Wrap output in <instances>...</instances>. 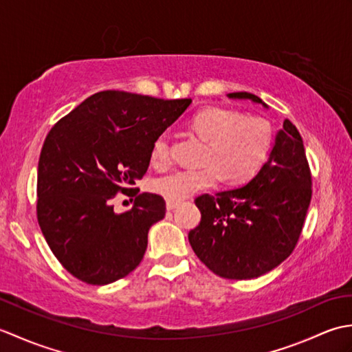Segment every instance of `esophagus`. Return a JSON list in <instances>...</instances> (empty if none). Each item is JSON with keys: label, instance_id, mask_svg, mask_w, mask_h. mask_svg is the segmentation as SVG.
Segmentation results:
<instances>
[{"label": "esophagus", "instance_id": "obj_1", "mask_svg": "<svg viewBox=\"0 0 352 352\" xmlns=\"http://www.w3.org/2000/svg\"><path fill=\"white\" fill-rule=\"evenodd\" d=\"M178 206H180V203H177V201H166V208L169 212L174 210V208H177Z\"/></svg>", "mask_w": 352, "mask_h": 352}]
</instances>
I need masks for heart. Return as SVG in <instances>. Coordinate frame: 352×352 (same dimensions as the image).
Listing matches in <instances>:
<instances>
[{
	"label": "heart",
	"instance_id": "heart-1",
	"mask_svg": "<svg viewBox=\"0 0 352 352\" xmlns=\"http://www.w3.org/2000/svg\"><path fill=\"white\" fill-rule=\"evenodd\" d=\"M190 129L208 139L203 168L170 170L153 183L168 201L180 203L199 190L212 189L226 177L231 184L248 182L263 166L274 144V131L261 118H245L237 110L206 107L190 119ZM170 160L168 134H160L151 148V163L164 166Z\"/></svg>",
	"mask_w": 352,
	"mask_h": 352
}]
</instances>
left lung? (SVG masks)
<instances>
[{"instance_id": "left-lung-1", "label": "left lung", "mask_w": 352, "mask_h": 352, "mask_svg": "<svg viewBox=\"0 0 352 352\" xmlns=\"http://www.w3.org/2000/svg\"><path fill=\"white\" fill-rule=\"evenodd\" d=\"M230 98L266 104L248 92ZM311 199V172L302 138L289 119L276 133L267 162L243 188L201 195V222L189 231L198 258L228 280L257 278L295 250Z\"/></svg>"}]
</instances>
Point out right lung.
I'll return each mask as SVG.
<instances>
[{"label":"right lung","instance_id":"1","mask_svg":"<svg viewBox=\"0 0 352 352\" xmlns=\"http://www.w3.org/2000/svg\"><path fill=\"white\" fill-rule=\"evenodd\" d=\"M190 102L102 91L50 130L37 166V222L76 278L104 286L139 266L166 204L154 193L138 195L133 186L145 175L154 140ZM119 191L137 197L121 215L109 204Z\"/></svg>","mask_w":352,"mask_h":352}]
</instances>
